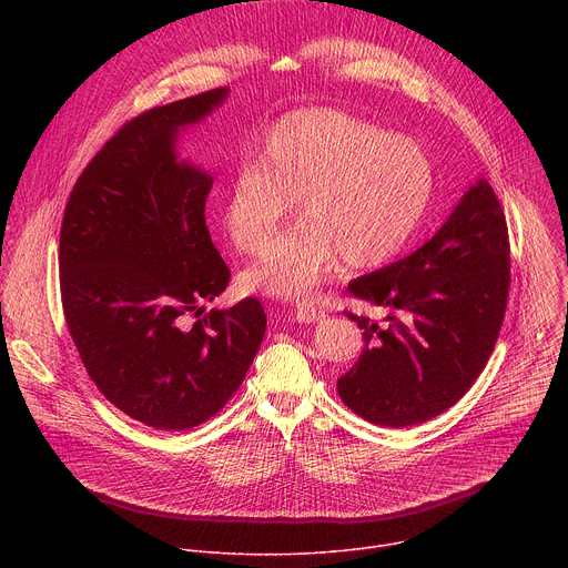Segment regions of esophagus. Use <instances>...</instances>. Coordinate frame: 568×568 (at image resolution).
<instances>
[{
	"label": "esophagus",
	"instance_id": "obj_1",
	"mask_svg": "<svg viewBox=\"0 0 568 568\" xmlns=\"http://www.w3.org/2000/svg\"><path fill=\"white\" fill-rule=\"evenodd\" d=\"M294 316H296V321H298V323H316V321H323V318H326V312H323V310H321V307H316V305L301 303V305H296Z\"/></svg>",
	"mask_w": 568,
	"mask_h": 568
}]
</instances>
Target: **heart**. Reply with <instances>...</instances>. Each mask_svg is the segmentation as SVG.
<instances>
[{
	"instance_id": "heart-1",
	"label": "heart",
	"mask_w": 568,
	"mask_h": 568,
	"mask_svg": "<svg viewBox=\"0 0 568 568\" xmlns=\"http://www.w3.org/2000/svg\"><path fill=\"white\" fill-rule=\"evenodd\" d=\"M436 191L427 150L335 110H298L281 119L220 200L231 247L254 254L296 204L298 226L261 250L240 272L247 292L301 301L333 274L395 258L418 233Z\"/></svg>"
}]
</instances>
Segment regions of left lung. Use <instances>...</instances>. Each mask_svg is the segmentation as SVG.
Returning <instances> with one entry per match:
<instances>
[{"label": "left lung", "mask_w": 568, "mask_h": 568, "mask_svg": "<svg viewBox=\"0 0 568 568\" xmlns=\"http://www.w3.org/2000/svg\"><path fill=\"white\" fill-rule=\"evenodd\" d=\"M508 287L506 215L480 178L420 250L348 283L355 298L384 307L388 323L348 314L366 346L337 379L346 407L390 429L454 407L488 364Z\"/></svg>", "instance_id": "left-lung-1"}]
</instances>
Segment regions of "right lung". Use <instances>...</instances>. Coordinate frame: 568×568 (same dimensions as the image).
<instances>
[{
  "label": "right lung",
  "instance_id": "add662e5",
  "mask_svg": "<svg viewBox=\"0 0 568 568\" xmlns=\"http://www.w3.org/2000/svg\"><path fill=\"white\" fill-rule=\"evenodd\" d=\"M229 88L143 112L78 178L60 229V292L71 339L99 390L130 418L182 432L215 416L265 335L256 298L229 310V267L204 217L213 178L180 156V134Z\"/></svg>",
  "mask_w": 568,
  "mask_h": 568
}]
</instances>
